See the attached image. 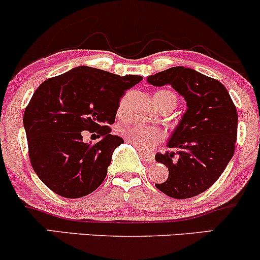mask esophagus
<instances>
[{
    "label": "esophagus",
    "mask_w": 260,
    "mask_h": 260,
    "mask_svg": "<svg viewBox=\"0 0 260 260\" xmlns=\"http://www.w3.org/2000/svg\"><path fill=\"white\" fill-rule=\"evenodd\" d=\"M140 157H142L143 160L147 161L149 164H153L155 161V156L154 154H149V153H140Z\"/></svg>",
    "instance_id": "34e87169"
}]
</instances>
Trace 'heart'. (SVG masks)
Here are the masks:
<instances>
[{"instance_id": "b5f03b06", "label": "heart", "mask_w": 260, "mask_h": 260, "mask_svg": "<svg viewBox=\"0 0 260 260\" xmlns=\"http://www.w3.org/2000/svg\"><path fill=\"white\" fill-rule=\"evenodd\" d=\"M155 95H175L171 91H159ZM123 136L131 144L133 145L137 150L140 153H149V151L154 150L161 142H164L166 134L162 129L159 127L149 126V127H142V126H134V127H127L123 129Z\"/></svg>"}]
</instances>
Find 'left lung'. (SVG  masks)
Returning a JSON list of instances; mask_svg holds the SVG:
<instances>
[{"label":"left lung","instance_id":"1","mask_svg":"<svg viewBox=\"0 0 260 260\" xmlns=\"http://www.w3.org/2000/svg\"><path fill=\"white\" fill-rule=\"evenodd\" d=\"M154 86L171 85L187 111L170 137L165 154L155 160L169 168V178L155 187L166 196L187 199L207 190L221 176L235 153L237 110L219 80L192 68H169L148 77Z\"/></svg>","mask_w":260,"mask_h":260}]
</instances>
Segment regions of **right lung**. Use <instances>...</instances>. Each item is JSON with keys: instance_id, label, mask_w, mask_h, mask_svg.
Masks as SVG:
<instances>
[{"instance_id": "add662e5", "label": "right lung", "mask_w": 260, "mask_h": 260, "mask_svg": "<svg viewBox=\"0 0 260 260\" xmlns=\"http://www.w3.org/2000/svg\"><path fill=\"white\" fill-rule=\"evenodd\" d=\"M142 79L79 66L35 90L23 123L32 169L52 192L80 198L103 183L113 150L123 143L110 124L124 92ZM83 130L96 133L101 140L84 143Z\"/></svg>"}]
</instances>
